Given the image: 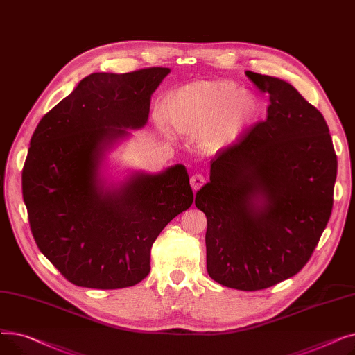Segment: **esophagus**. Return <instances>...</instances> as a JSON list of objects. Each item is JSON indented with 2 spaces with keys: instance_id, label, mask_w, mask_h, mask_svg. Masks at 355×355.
Instances as JSON below:
<instances>
[{
  "instance_id": "34e87169",
  "label": "esophagus",
  "mask_w": 355,
  "mask_h": 355,
  "mask_svg": "<svg viewBox=\"0 0 355 355\" xmlns=\"http://www.w3.org/2000/svg\"><path fill=\"white\" fill-rule=\"evenodd\" d=\"M204 181H206V180H204V175H202V174H194V175L190 178V184H191L193 190L196 191V190L201 189Z\"/></svg>"
}]
</instances>
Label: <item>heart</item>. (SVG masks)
<instances>
[{
	"label": "heart",
	"mask_w": 355,
	"mask_h": 355,
	"mask_svg": "<svg viewBox=\"0 0 355 355\" xmlns=\"http://www.w3.org/2000/svg\"><path fill=\"white\" fill-rule=\"evenodd\" d=\"M164 116L177 132L200 134L209 153L226 146L256 116V101L227 80H202L171 92L162 105Z\"/></svg>",
	"instance_id": "1"
}]
</instances>
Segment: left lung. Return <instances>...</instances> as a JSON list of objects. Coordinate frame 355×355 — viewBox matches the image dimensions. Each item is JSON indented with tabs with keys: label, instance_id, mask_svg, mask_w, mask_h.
I'll use <instances>...</instances> for the list:
<instances>
[{
	"label": "left lung",
	"instance_id": "obj_1",
	"mask_svg": "<svg viewBox=\"0 0 355 355\" xmlns=\"http://www.w3.org/2000/svg\"><path fill=\"white\" fill-rule=\"evenodd\" d=\"M269 93L268 116L220 151L196 207L207 217V272L239 291L300 272L332 211L337 178L328 125L291 83L246 71Z\"/></svg>",
	"mask_w": 355,
	"mask_h": 355
}]
</instances>
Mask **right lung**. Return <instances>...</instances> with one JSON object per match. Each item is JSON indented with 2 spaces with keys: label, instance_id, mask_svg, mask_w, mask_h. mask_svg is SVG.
<instances>
[{
  "label": "right lung",
  "instance_id": "1",
  "mask_svg": "<svg viewBox=\"0 0 355 355\" xmlns=\"http://www.w3.org/2000/svg\"><path fill=\"white\" fill-rule=\"evenodd\" d=\"M170 73L146 67L92 73L42 118L23 168V198L40 252L69 282L134 286L148 276L151 248L194 200L185 166L137 173L116 189L99 178L105 151L126 128L148 122L151 95Z\"/></svg>",
  "mask_w": 355,
  "mask_h": 355
}]
</instances>
